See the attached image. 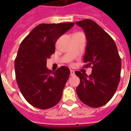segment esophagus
Listing matches in <instances>:
<instances>
[{"label":"esophagus","mask_w":131,"mask_h":131,"mask_svg":"<svg viewBox=\"0 0 131 131\" xmlns=\"http://www.w3.org/2000/svg\"><path fill=\"white\" fill-rule=\"evenodd\" d=\"M74 74H75V73H74V70H70V75L71 76H74Z\"/></svg>","instance_id":"1"}]
</instances>
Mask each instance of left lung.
Wrapping results in <instances>:
<instances>
[{
	"mask_svg": "<svg viewBox=\"0 0 131 131\" xmlns=\"http://www.w3.org/2000/svg\"><path fill=\"white\" fill-rule=\"evenodd\" d=\"M83 29L87 45L84 67H92L91 75L75 71L80 83L77 93L80 100L97 108L106 104L116 93L121 77V60L114 40L91 19L77 21Z\"/></svg>",
	"mask_w": 131,
	"mask_h": 131,
	"instance_id": "1",
	"label": "left lung"
}]
</instances>
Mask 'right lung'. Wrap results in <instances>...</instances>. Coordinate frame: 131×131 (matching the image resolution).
Wrapping results in <instances>:
<instances>
[{
	"label": "right lung",
	"mask_w": 131,
	"mask_h": 131,
	"mask_svg": "<svg viewBox=\"0 0 131 131\" xmlns=\"http://www.w3.org/2000/svg\"><path fill=\"white\" fill-rule=\"evenodd\" d=\"M74 23L40 24L19 46L15 60L16 80L22 95L34 107L47 110L60 102L70 70L62 66L55 71L47 68V59L55 50L57 39Z\"/></svg>",
	"instance_id": "obj_1"
}]
</instances>
